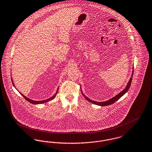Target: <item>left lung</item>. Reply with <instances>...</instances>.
<instances>
[{
	"mask_svg": "<svg viewBox=\"0 0 152 152\" xmlns=\"http://www.w3.org/2000/svg\"><path fill=\"white\" fill-rule=\"evenodd\" d=\"M133 72L134 70L133 69V73H132V77L130 79V80L129 81V83L128 84H127L126 88L125 89H124L122 91H121L119 94H118V95H116L115 96L113 97V98L110 99L109 100H108L107 101H105V102H95V101H94V100H92L91 99H89V98H88L86 95H84V94L82 92V94L83 95V96H84V98L86 99L88 102L92 103H94L95 104H97L98 106H108V105H110V104H112L113 103H114L116 100H118L119 99L121 98L124 95H125V94L127 92V91L129 89L130 86H131V83H132V79H133Z\"/></svg>",
	"mask_w": 152,
	"mask_h": 152,
	"instance_id": "1",
	"label": "left lung"
}]
</instances>
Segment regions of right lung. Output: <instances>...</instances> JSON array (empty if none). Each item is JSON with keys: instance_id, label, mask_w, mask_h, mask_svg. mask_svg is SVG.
<instances>
[{"instance_id": "1", "label": "right lung", "mask_w": 152, "mask_h": 152, "mask_svg": "<svg viewBox=\"0 0 152 152\" xmlns=\"http://www.w3.org/2000/svg\"><path fill=\"white\" fill-rule=\"evenodd\" d=\"M11 80L12 81V79H11ZM12 84H13V86L15 87V85H14V83H13V81H12ZM59 88V87H58ZM58 88H57V91H56V94L54 95L53 96H52L51 98H50L48 99H46V100H41V101H36V100H31V99H30L28 98L27 97H26L25 96H24L23 94H22L20 92H19L22 95V96L23 97H24V98L26 100H27L28 102H30L31 103H32V104H42V103H46V102H49V101H50V100H52V99H53L55 97H56V95H57V92H58ZM17 89V88H16Z\"/></svg>"}]
</instances>
